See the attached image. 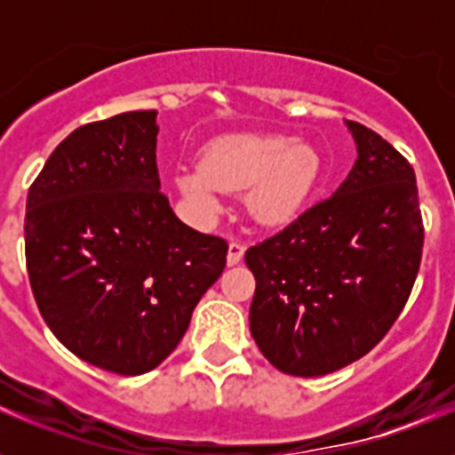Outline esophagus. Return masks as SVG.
I'll use <instances>...</instances> for the list:
<instances>
[{"instance_id":"obj_1","label":"esophagus","mask_w":455,"mask_h":455,"mask_svg":"<svg viewBox=\"0 0 455 455\" xmlns=\"http://www.w3.org/2000/svg\"><path fill=\"white\" fill-rule=\"evenodd\" d=\"M243 252H246V246H243V243L230 241V246H228V264H230V267L239 264L241 259H243Z\"/></svg>"}]
</instances>
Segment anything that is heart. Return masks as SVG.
Here are the masks:
<instances>
[{
    "mask_svg": "<svg viewBox=\"0 0 455 455\" xmlns=\"http://www.w3.org/2000/svg\"><path fill=\"white\" fill-rule=\"evenodd\" d=\"M321 175V156L284 134H232L207 146L200 166L175 175L196 212L214 219L225 191L248 188V212L264 225H283L303 209Z\"/></svg>",
    "mask_w": 455,
    "mask_h": 455,
    "instance_id": "obj_1",
    "label": "heart"
}]
</instances>
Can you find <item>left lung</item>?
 Listing matches in <instances>:
<instances>
[{
	"mask_svg": "<svg viewBox=\"0 0 455 455\" xmlns=\"http://www.w3.org/2000/svg\"><path fill=\"white\" fill-rule=\"evenodd\" d=\"M348 178L246 251L255 275L251 335L289 376H325L367 355L399 319L424 248L415 171L369 127Z\"/></svg>",
	"mask_w": 455,
	"mask_h": 455,
	"instance_id": "1",
	"label": "left lung"
}]
</instances>
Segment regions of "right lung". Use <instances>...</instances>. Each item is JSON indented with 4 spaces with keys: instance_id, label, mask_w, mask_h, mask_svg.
Here are the masks:
<instances>
[{
    "instance_id": "obj_1",
    "label": "right lung",
    "mask_w": 455,
    "mask_h": 455,
    "mask_svg": "<svg viewBox=\"0 0 455 455\" xmlns=\"http://www.w3.org/2000/svg\"><path fill=\"white\" fill-rule=\"evenodd\" d=\"M156 111L88 123L27 196L31 291L56 339L120 376L166 360L225 268L228 243L175 216L159 188Z\"/></svg>"
}]
</instances>
